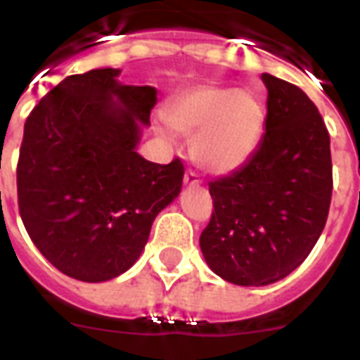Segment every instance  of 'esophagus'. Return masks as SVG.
Returning <instances> with one entry per match:
<instances>
[{
	"label": "esophagus",
	"instance_id": "1",
	"mask_svg": "<svg viewBox=\"0 0 360 360\" xmlns=\"http://www.w3.org/2000/svg\"><path fill=\"white\" fill-rule=\"evenodd\" d=\"M185 186H188V188H194V186H200V179H198V175L192 172V169H188L185 174Z\"/></svg>",
	"mask_w": 360,
	"mask_h": 360
}]
</instances>
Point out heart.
<instances>
[{"label": "heart", "instance_id": "obj_1", "mask_svg": "<svg viewBox=\"0 0 360 360\" xmlns=\"http://www.w3.org/2000/svg\"><path fill=\"white\" fill-rule=\"evenodd\" d=\"M162 115L174 132L192 138L194 162L214 175L243 168L256 155L265 130V108L254 93L214 84L174 95Z\"/></svg>", "mask_w": 360, "mask_h": 360}]
</instances>
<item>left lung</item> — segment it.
<instances>
[{
	"label": "left lung",
	"instance_id": "obj_1",
	"mask_svg": "<svg viewBox=\"0 0 360 360\" xmlns=\"http://www.w3.org/2000/svg\"><path fill=\"white\" fill-rule=\"evenodd\" d=\"M265 134L256 155L209 185L213 217L200 248L214 274L237 285L285 278L308 257L333 194L330 138L307 93L267 72Z\"/></svg>",
	"mask_w": 360,
	"mask_h": 360
}]
</instances>
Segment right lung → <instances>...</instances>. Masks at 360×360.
Instances as JSON below:
<instances>
[{
    "label": "right lung",
    "mask_w": 360,
    "mask_h": 360,
    "mask_svg": "<svg viewBox=\"0 0 360 360\" xmlns=\"http://www.w3.org/2000/svg\"><path fill=\"white\" fill-rule=\"evenodd\" d=\"M120 69L65 78L24 124L20 217L41 254L70 278L106 282L146 248L153 220L179 196L185 168L138 153L157 104L151 86H123Z\"/></svg>",
    "instance_id": "obj_1"
}]
</instances>
